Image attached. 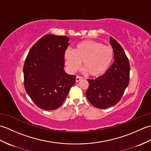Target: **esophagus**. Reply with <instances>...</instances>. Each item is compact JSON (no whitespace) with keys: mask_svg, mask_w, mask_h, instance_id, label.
Segmentation results:
<instances>
[{"mask_svg":"<svg viewBox=\"0 0 151 151\" xmlns=\"http://www.w3.org/2000/svg\"><path fill=\"white\" fill-rule=\"evenodd\" d=\"M81 79H82V77H81V76H76V82H79L80 81H81Z\"/></svg>","mask_w":151,"mask_h":151,"instance_id":"1","label":"esophagus"}]
</instances>
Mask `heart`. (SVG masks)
Wrapping results in <instances>:
<instances>
[{
	"label": "heart",
	"instance_id": "heart-1",
	"mask_svg": "<svg viewBox=\"0 0 151 151\" xmlns=\"http://www.w3.org/2000/svg\"><path fill=\"white\" fill-rule=\"evenodd\" d=\"M114 56L111 47L93 40H85L76 45L74 50L67 49L64 54L66 65L71 72L77 70L82 61L86 72L97 77L106 71Z\"/></svg>",
	"mask_w": 151,
	"mask_h": 151
}]
</instances>
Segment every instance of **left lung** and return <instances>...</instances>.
Returning a JSON list of instances; mask_svg holds the SVG:
<instances>
[{
	"mask_svg": "<svg viewBox=\"0 0 151 151\" xmlns=\"http://www.w3.org/2000/svg\"><path fill=\"white\" fill-rule=\"evenodd\" d=\"M110 39L115 61L103 75L95 80L88 79L89 88L86 92L89 102L100 109L111 107L119 102L129 83V59L119 43L113 37Z\"/></svg>",
	"mask_w": 151,
	"mask_h": 151,
	"instance_id": "left-lung-1",
	"label": "left lung"
}]
</instances>
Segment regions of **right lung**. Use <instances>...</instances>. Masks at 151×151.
Here are the masks:
<instances>
[{"mask_svg":"<svg viewBox=\"0 0 151 151\" xmlns=\"http://www.w3.org/2000/svg\"><path fill=\"white\" fill-rule=\"evenodd\" d=\"M69 40L65 36L47 34L34 45L25 60V90L40 108H58L76 82L75 75L64 70V54Z\"/></svg>","mask_w":151,"mask_h":151,"instance_id":"add662e5","label":"right lung"}]
</instances>
